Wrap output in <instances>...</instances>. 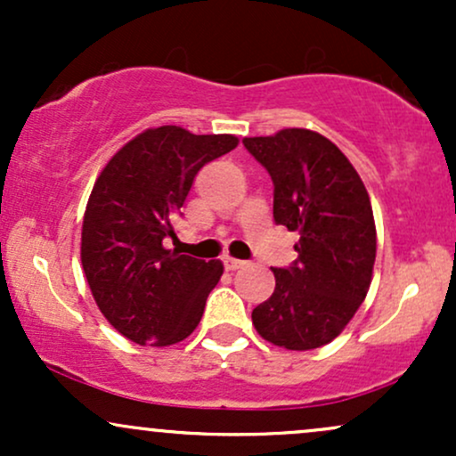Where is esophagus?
<instances>
[{"instance_id":"34e87169","label":"esophagus","mask_w":456,"mask_h":456,"mask_svg":"<svg viewBox=\"0 0 456 456\" xmlns=\"http://www.w3.org/2000/svg\"><path fill=\"white\" fill-rule=\"evenodd\" d=\"M244 264H246V261H242V259L224 257V268H227V270H238V268H242Z\"/></svg>"}]
</instances>
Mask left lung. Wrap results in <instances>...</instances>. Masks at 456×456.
Instances as JSON below:
<instances>
[{"label": "left lung", "mask_w": 456, "mask_h": 456, "mask_svg": "<svg viewBox=\"0 0 456 456\" xmlns=\"http://www.w3.org/2000/svg\"><path fill=\"white\" fill-rule=\"evenodd\" d=\"M274 182V221L300 233L289 268H274V294L253 311L261 338L308 352L338 337L373 279V208L358 171L332 141L308 128L246 137Z\"/></svg>", "instance_id": "obj_1"}]
</instances>
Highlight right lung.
<instances>
[{"label":"right lung","instance_id":"1","mask_svg":"<svg viewBox=\"0 0 456 456\" xmlns=\"http://www.w3.org/2000/svg\"><path fill=\"white\" fill-rule=\"evenodd\" d=\"M233 134L148 128L115 151L87 199L81 264L107 322L133 343L167 347L191 337L223 276L203 261L162 246L192 180L206 162L232 151Z\"/></svg>","mask_w":456,"mask_h":456}]
</instances>
